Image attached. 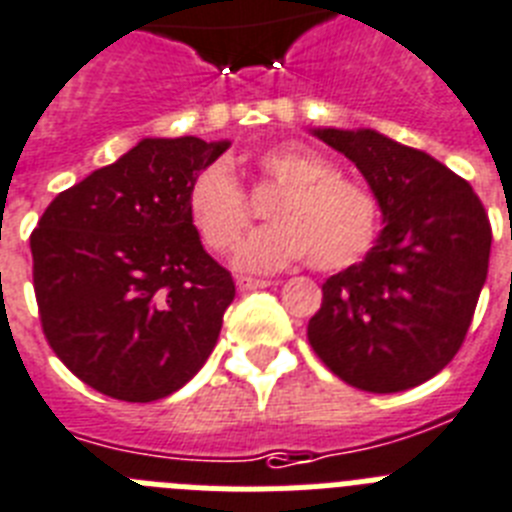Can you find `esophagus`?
<instances>
[{"label": "esophagus", "instance_id": "esophagus-1", "mask_svg": "<svg viewBox=\"0 0 512 512\" xmlns=\"http://www.w3.org/2000/svg\"><path fill=\"white\" fill-rule=\"evenodd\" d=\"M270 283L268 278H252V276H236V286L239 291H255V289H268Z\"/></svg>", "mask_w": 512, "mask_h": 512}]
</instances>
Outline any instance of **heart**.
Here are the masks:
<instances>
[{
    "instance_id": "obj_1",
    "label": "heart",
    "mask_w": 512,
    "mask_h": 512,
    "mask_svg": "<svg viewBox=\"0 0 512 512\" xmlns=\"http://www.w3.org/2000/svg\"><path fill=\"white\" fill-rule=\"evenodd\" d=\"M260 174L283 187L270 205V226L247 236L234 265L244 273H273L309 257L317 270L359 263L377 236L375 200L307 145H276L255 158ZM187 216L203 244L231 252L249 226V203L223 161L197 171L187 190Z\"/></svg>"
}]
</instances>
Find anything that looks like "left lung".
Segmentation results:
<instances>
[{
    "mask_svg": "<svg viewBox=\"0 0 512 512\" xmlns=\"http://www.w3.org/2000/svg\"><path fill=\"white\" fill-rule=\"evenodd\" d=\"M312 132L356 163L385 229L362 263L322 283L309 346L359 390L416 388L458 354L487 281L482 200L445 163L380 132Z\"/></svg>",
    "mask_w": 512,
    "mask_h": 512,
    "instance_id": "obj_1",
    "label": "left lung"
}]
</instances>
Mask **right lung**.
<instances>
[{
    "label": "right lung",
    "mask_w": 512,
    "mask_h": 512,
    "mask_svg": "<svg viewBox=\"0 0 512 512\" xmlns=\"http://www.w3.org/2000/svg\"><path fill=\"white\" fill-rule=\"evenodd\" d=\"M229 145L145 137L59 192L30 234L46 341L98 393L166 398L216 346L234 278L200 244L187 190Z\"/></svg>",
    "instance_id": "add662e5"
}]
</instances>
